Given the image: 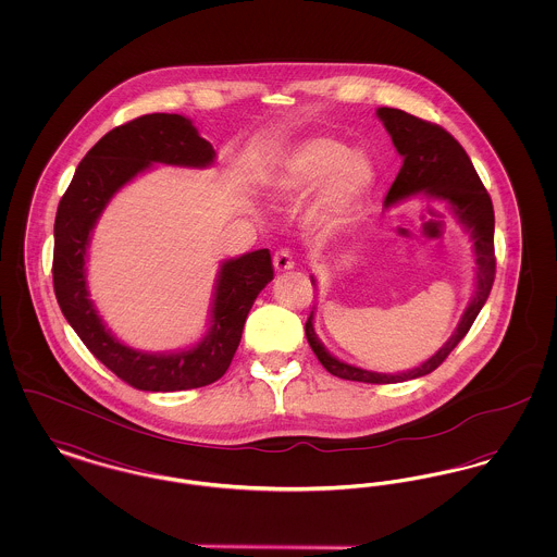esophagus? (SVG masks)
Masks as SVG:
<instances>
[{"label": "esophagus", "mask_w": 557, "mask_h": 557, "mask_svg": "<svg viewBox=\"0 0 557 557\" xmlns=\"http://www.w3.org/2000/svg\"><path fill=\"white\" fill-rule=\"evenodd\" d=\"M273 267H275L277 273H284V271L292 269L294 261H292L290 252H288V250H277V252L273 255Z\"/></svg>", "instance_id": "34e87169"}]
</instances>
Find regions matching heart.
Here are the masks:
<instances>
[{"label": "heart", "instance_id": "b5f03b06", "mask_svg": "<svg viewBox=\"0 0 557 557\" xmlns=\"http://www.w3.org/2000/svg\"><path fill=\"white\" fill-rule=\"evenodd\" d=\"M373 166L363 152L346 150L332 137H309L294 146L271 177L277 200H298L318 191L309 216L319 236L343 232L373 187Z\"/></svg>", "mask_w": 557, "mask_h": 557}]
</instances>
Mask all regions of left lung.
I'll use <instances>...</instances> for the list:
<instances>
[{
  "mask_svg": "<svg viewBox=\"0 0 557 557\" xmlns=\"http://www.w3.org/2000/svg\"><path fill=\"white\" fill-rule=\"evenodd\" d=\"M377 119L384 123L386 132L391 133V139L403 159L397 180L386 194V207H393L416 194H428L430 198L447 202L457 221L474 239L476 255V288L472 294V300L468 302L449 341L420 368L400 373H377L348 366L321 345L313 327L311 311L305 323V332L309 345L318 355L319 363L325 370L343 380L368 384H395L422 377L425 373L436 370L449 357L450 350L470 332L495 282V212L491 196L482 186L472 160L449 132H445L441 125L428 123L424 119H418L398 108H377ZM311 284L315 286L313 277Z\"/></svg>",
  "mask_w": 557,
  "mask_h": 557,
  "instance_id": "obj_1",
  "label": "left lung"
}]
</instances>
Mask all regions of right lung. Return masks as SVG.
I'll use <instances>...</instances> for the list:
<instances>
[{"label": "right lung", "mask_w": 557, "mask_h": 557, "mask_svg": "<svg viewBox=\"0 0 557 557\" xmlns=\"http://www.w3.org/2000/svg\"><path fill=\"white\" fill-rule=\"evenodd\" d=\"M214 150L182 114H144L108 132L81 160L53 223V292L83 345L137 391L175 393L216 382L238 350L244 321L259 292L273 280L269 250L246 252L221 265L211 327L180 352H144L123 345L98 315L87 290L85 257L91 232L112 196L152 164L205 169Z\"/></svg>", "instance_id": "obj_1"}]
</instances>
